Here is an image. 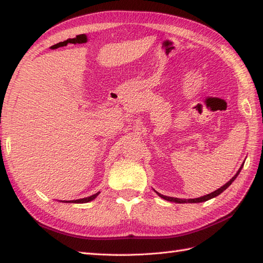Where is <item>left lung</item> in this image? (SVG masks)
Listing matches in <instances>:
<instances>
[{"label": "left lung", "instance_id": "8db88e82", "mask_svg": "<svg viewBox=\"0 0 263 263\" xmlns=\"http://www.w3.org/2000/svg\"><path fill=\"white\" fill-rule=\"evenodd\" d=\"M244 165V164H243ZM243 165L239 167V170L237 171V173L235 175H234L230 181H228L225 185H222L220 189H218V190H216V191H214V192H211L210 194H206V195H203V197H200V198H195V199H189V200H184V199H178V198H172V197H166V195H163V194H160V193H158V192H156L157 193L160 198H163V199H165V200H167V201H171V202H176V203H185V202H189V203H199V202H204V201H208V200H210V199H212V198H215V197H217V195H219L221 192H224L225 190L231 185V184L235 181V178L238 176V174H239V172H241V170L243 168Z\"/></svg>", "mask_w": 263, "mask_h": 263}]
</instances>
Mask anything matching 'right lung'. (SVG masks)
Listing matches in <instances>:
<instances>
[{
	"mask_svg": "<svg viewBox=\"0 0 263 263\" xmlns=\"http://www.w3.org/2000/svg\"><path fill=\"white\" fill-rule=\"evenodd\" d=\"M100 192H97V193H95V194H92V195H90V197H88V198H83V199H78V200H70V201H66V202H72V203H86V202H89V201H91V200H93L95 198L97 197V195L99 194Z\"/></svg>",
	"mask_w": 263,
	"mask_h": 263,
	"instance_id": "right-lung-1",
	"label": "right lung"
}]
</instances>
